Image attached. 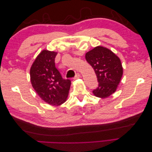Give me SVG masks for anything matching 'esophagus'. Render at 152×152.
Returning a JSON list of instances; mask_svg holds the SVG:
<instances>
[{
	"instance_id": "1",
	"label": "esophagus",
	"mask_w": 152,
	"mask_h": 152,
	"mask_svg": "<svg viewBox=\"0 0 152 152\" xmlns=\"http://www.w3.org/2000/svg\"><path fill=\"white\" fill-rule=\"evenodd\" d=\"M80 77V74L79 73H76L75 74V76L74 77V78H73V79H79V78Z\"/></svg>"
}]
</instances>
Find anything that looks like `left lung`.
Segmentation results:
<instances>
[{"mask_svg": "<svg viewBox=\"0 0 152 152\" xmlns=\"http://www.w3.org/2000/svg\"><path fill=\"white\" fill-rule=\"evenodd\" d=\"M86 59L94 69L98 82V87L93 91V94L98 98L108 97L116 91L123 74L120 59L102 46L87 52Z\"/></svg>", "mask_w": 152, "mask_h": 152, "instance_id": "1", "label": "left lung"}]
</instances>
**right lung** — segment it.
<instances>
[{
	"instance_id": "add662e5",
	"label": "right lung",
	"mask_w": 152,
	"mask_h": 152,
	"mask_svg": "<svg viewBox=\"0 0 152 152\" xmlns=\"http://www.w3.org/2000/svg\"><path fill=\"white\" fill-rule=\"evenodd\" d=\"M57 53L44 50L37 57L30 69V79L36 93L45 102L60 105L65 102L71 80L62 77L55 66Z\"/></svg>"
}]
</instances>
